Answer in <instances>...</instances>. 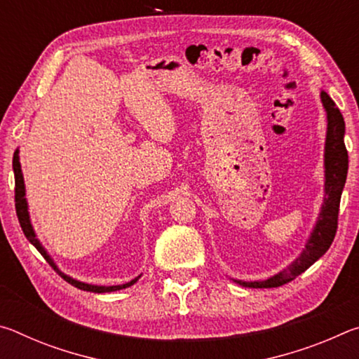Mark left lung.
<instances>
[{
    "mask_svg": "<svg viewBox=\"0 0 359 359\" xmlns=\"http://www.w3.org/2000/svg\"><path fill=\"white\" fill-rule=\"evenodd\" d=\"M320 96L326 111L327 128L325 142V198L323 204H321L318 220L315 223L311 238H309L304 250L287 269L266 278V280H234L242 285V287L277 288L294 280L297 276H301L304 271H307L315 261L323 257L327 252V248L331 247L334 236H336L340 196H342V190L345 187L348 171V154L344 142L345 121L339 107L336 106V102L330 98V95L326 92H321Z\"/></svg>",
    "mask_w": 359,
    "mask_h": 359,
    "instance_id": "8db88e82",
    "label": "left lung"
}]
</instances>
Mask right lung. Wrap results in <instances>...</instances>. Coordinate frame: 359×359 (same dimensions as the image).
<instances>
[{
    "instance_id": "right-lung-1",
    "label": "right lung",
    "mask_w": 359,
    "mask_h": 359,
    "mask_svg": "<svg viewBox=\"0 0 359 359\" xmlns=\"http://www.w3.org/2000/svg\"><path fill=\"white\" fill-rule=\"evenodd\" d=\"M12 169H14V175H15V212H17V217H19V222H20V226L23 234L27 236V239L32 242V244L38 248V252L42 255V257L46 258V261L48 264H50L53 269H55L60 276H62L66 282L71 283L72 287H76L79 290H83V291H92V293H111V291H117V290H123V288H128L131 285H135L139 277L133 278L131 282L128 283H123V285H112V287H101V285H90V283H83V282H79L76 278H72L69 276L63 274L62 271L58 269L57 264L53 263V259L50 258V255L46 252V248L41 245V242L36 238V233L32 226V222H29V214H28V204H27V198H25V182H23V174H22V166H20V160H19V149L14 151V158H12Z\"/></svg>"
}]
</instances>
